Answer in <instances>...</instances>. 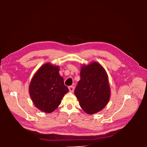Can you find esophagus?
Wrapping results in <instances>:
<instances>
[{
    "label": "esophagus",
    "mask_w": 147,
    "mask_h": 147,
    "mask_svg": "<svg viewBox=\"0 0 147 147\" xmlns=\"http://www.w3.org/2000/svg\"><path fill=\"white\" fill-rule=\"evenodd\" d=\"M69 90L70 92H73L74 90V86H69Z\"/></svg>",
    "instance_id": "1"
}]
</instances>
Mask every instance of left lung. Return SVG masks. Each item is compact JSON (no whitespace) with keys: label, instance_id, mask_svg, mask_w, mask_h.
I'll list each match as a JSON object with an SVG mask.
<instances>
[{"label":"left lung","instance_id":"left-lung-1","mask_svg":"<svg viewBox=\"0 0 147 147\" xmlns=\"http://www.w3.org/2000/svg\"><path fill=\"white\" fill-rule=\"evenodd\" d=\"M81 79L74 90L80 107L88 114L100 111L110 98L111 90L104 69L97 62L83 65Z\"/></svg>","mask_w":147,"mask_h":147}]
</instances>
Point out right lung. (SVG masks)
<instances>
[{
	"label": "right lung",
	"mask_w": 147,
	"mask_h": 147,
	"mask_svg": "<svg viewBox=\"0 0 147 147\" xmlns=\"http://www.w3.org/2000/svg\"><path fill=\"white\" fill-rule=\"evenodd\" d=\"M57 66L47 63L37 71L31 81L29 92L33 104L47 113L55 111L69 92Z\"/></svg>",
	"instance_id": "obj_1"
}]
</instances>
